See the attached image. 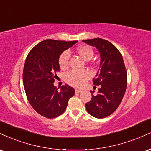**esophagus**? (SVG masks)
<instances>
[{"mask_svg": "<svg viewBox=\"0 0 151 151\" xmlns=\"http://www.w3.org/2000/svg\"><path fill=\"white\" fill-rule=\"evenodd\" d=\"M81 91H82V90H81V89H75V92L77 93H80V92H81Z\"/></svg>", "mask_w": 151, "mask_h": 151, "instance_id": "obj_1", "label": "esophagus"}]
</instances>
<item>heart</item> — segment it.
<instances>
[{"label": "heart", "instance_id": "obj_1", "mask_svg": "<svg viewBox=\"0 0 151 151\" xmlns=\"http://www.w3.org/2000/svg\"><path fill=\"white\" fill-rule=\"evenodd\" d=\"M77 53L85 60H89L93 58V50L91 47L82 45L77 49ZM70 52L67 50L63 52L59 58V65L64 70L69 66ZM91 77V74L86 70H71L65 75V81L67 84L75 87H81L85 84L86 81Z\"/></svg>", "mask_w": 151, "mask_h": 151}]
</instances>
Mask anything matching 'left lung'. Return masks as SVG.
<instances>
[{"label": "left lung", "mask_w": 151, "mask_h": 151, "mask_svg": "<svg viewBox=\"0 0 151 151\" xmlns=\"http://www.w3.org/2000/svg\"><path fill=\"white\" fill-rule=\"evenodd\" d=\"M82 41L95 47L101 57L99 71L93 79V84L100 88L96 95L90 91L91 99L85 107L90 115L103 119L114 113L122 101L127 86L126 69L121 52L108 40L94 38Z\"/></svg>", "instance_id": "1"}]
</instances>
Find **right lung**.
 <instances>
[{"instance_id":"1","label":"right lung","mask_w":151,"mask_h":151,"mask_svg":"<svg viewBox=\"0 0 151 151\" xmlns=\"http://www.w3.org/2000/svg\"><path fill=\"white\" fill-rule=\"evenodd\" d=\"M77 42L45 40L35 46L26 58L22 73L26 96L32 108L42 116L53 119L60 116L74 96V88L65 84L59 91L53 83L60 71V55Z\"/></svg>"}]
</instances>
